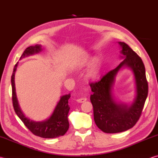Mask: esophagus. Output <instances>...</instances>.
I'll use <instances>...</instances> for the list:
<instances>
[{
  "label": "esophagus",
  "mask_w": 158,
  "mask_h": 158,
  "mask_svg": "<svg viewBox=\"0 0 158 158\" xmlns=\"http://www.w3.org/2000/svg\"><path fill=\"white\" fill-rule=\"evenodd\" d=\"M86 100H87V98H86V97H82V98H78V99L77 100V101L79 102V103H83V102H85Z\"/></svg>",
  "instance_id": "1"
}]
</instances>
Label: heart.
Returning <instances> with one entry per match:
<instances>
[{
    "label": "heart",
    "instance_id": "1",
    "mask_svg": "<svg viewBox=\"0 0 158 158\" xmlns=\"http://www.w3.org/2000/svg\"><path fill=\"white\" fill-rule=\"evenodd\" d=\"M85 62H86V61H83V62L82 63V66L83 65H84V64H85ZM97 68H94V69H93V70H92L89 73V74H88V77H89V78H94V77H96V75H97Z\"/></svg>",
    "mask_w": 158,
    "mask_h": 158
}]
</instances>
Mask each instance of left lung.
Instances as JSON below:
<instances>
[{
  "label": "left lung",
  "instance_id": "1",
  "mask_svg": "<svg viewBox=\"0 0 158 158\" xmlns=\"http://www.w3.org/2000/svg\"><path fill=\"white\" fill-rule=\"evenodd\" d=\"M123 60L118 66L102 76L97 81L89 83L93 92L90 101L93 106L96 125L107 134H115L132 128L140 118L148 95V82L142 59L125 42H119ZM130 67L135 73L137 97L130 106L118 104L112 96V87L117 73L122 67Z\"/></svg>",
  "mask_w": 158,
  "mask_h": 158
}]
</instances>
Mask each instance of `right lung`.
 <instances>
[{
    "instance_id": "1",
    "label": "right lung",
    "mask_w": 158,
    "mask_h": 158,
    "mask_svg": "<svg viewBox=\"0 0 158 158\" xmlns=\"http://www.w3.org/2000/svg\"><path fill=\"white\" fill-rule=\"evenodd\" d=\"M42 51L41 45H35L29 46L25 49V51L20 57L23 58L30 55H33ZM18 63L15 65L14 71L11 75V88H12V102H13L14 109L15 114L23 122L29 131L37 136L44 138H53L64 135L69 128V122L68 120L70 107L69 106V99L70 97V94H66L61 97L55 107L53 113L50 118L42 122H35L27 118L22 112L18 104L16 94H15L14 77L15 72L16 70Z\"/></svg>"
}]
</instances>
